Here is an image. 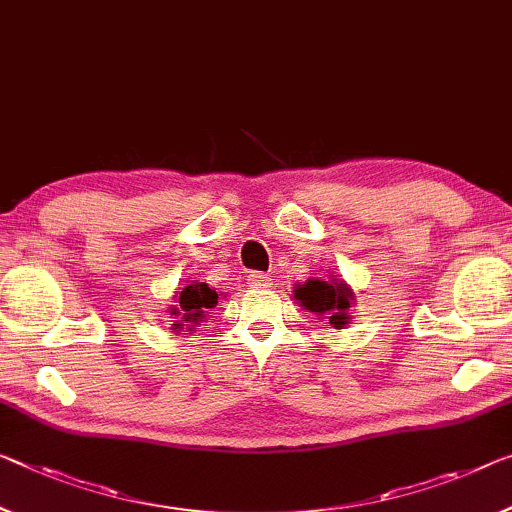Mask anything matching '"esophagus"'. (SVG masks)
Masks as SVG:
<instances>
[{
	"label": "esophagus",
	"instance_id": "obj_1",
	"mask_svg": "<svg viewBox=\"0 0 512 512\" xmlns=\"http://www.w3.org/2000/svg\"><path fill=\"white\" fill-rule=\"evenodd\" d=\"M247 281H249V286H254V288H270L272 286V279L263 272H249Z\"/></svg>",
	"mask_w": 512,
	"mask_h": 512
}]
</instances>
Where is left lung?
<instances>
[{"label": "left lung", "mask_w": 512, "mask_h": 512, "mask_svg": "<svg viewBox=\"0 0 512 512\" xmlns=\"http://www.w3.org/2000/svg\"><path fill=\"white\" fill-rule=\"evenodd\" d=\"M329 277H332V274H329ZM295 297L300 300L304 309L318 313V316H327L334 327L348 325L352 293L343 281L309 279L304 286L295 290Z\"/></svg>", "instance_id": "8db88e82"}]
</instances>
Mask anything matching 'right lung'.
<instances>
[{"label":"right lung","mask_w":512,"mask_h":512,"mask_svg":"<svg viewBox=\"0 0 512 512\" xmlns=\"http://www.w3.org/2000/svg\"><path fill=\"white\" fill-rule=\"evenodd\" d=\"M176 302L178 304L169 313L183 320H178V325L174 329H183V322H190V327H194L203 322L206 311L217 304V293L208 286V283L194 281L192 286H185L180 290L176 295Z\"/></svg>","instance_id":"1"}]
</instances>
